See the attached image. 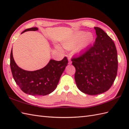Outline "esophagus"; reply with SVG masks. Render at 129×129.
Segmentation results:
<instances>
[{
  "mask_svg": "<svg viewBox=\"0 0 129 129\" xmlns=\"http://www.w3.org/2000/svg\"><path fill=\"white\" fill-rule=\"evenodd\" d=\"M68 60H69V64H71V63H72V61H71V60H70V57H68Z\"/></svg>",
  "mask_w": 129,
  "mask_h": 129,
  "instance_id": "1",
  "label": "esophagus"
}]
</instances>
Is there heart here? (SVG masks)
I'll list each match as a JSON object with an SVG mask.
<instances>
[{"mask_svg":"<svg viewBox=\"0 0 129 129\" xmlns=\"http://www.w3.org/2000/svg\"><path fill=\"white\" fill-rule=\"evenodd\" d=\"M94 39V37L90 33L78 32L62 43L65 49H70L74 48L75 53H80L87 48Z\"/></svg>","mask_w":129,"mask_h":129,"instance_id":"1","label":"heart"}]
</instances>
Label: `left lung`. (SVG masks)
Returning <instances> with one entry per match:
<instances>
[{"instance_id":"left-lung-1","label":"left lung","mask_w":129,"mask_h":129,"mask_svg":"<svg viewBox=\"0 0 129 129\" xmlns=\"http://www.w3.org/2000/svg\"><path fill=\"white\" fill-rule=\"evenodd\" d=\"M94 29L97 37L93 46L72 59L76 69V85L81 92L91 95L101 94L110 88L118 68L114 42L103 29Z\"/></svg>"}]
</instances>
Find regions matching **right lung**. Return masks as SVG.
Instances as JSON below:
<instances>
[{"label": "right lung", "instance_id": "add662e5", "mask_svg": "<svg viewBox=\"0 0 129 129\" xmlns=\"http://www.w3.org/2000/svg\"><path fill=\"white\" fill-rule=\"evenodd\" d=\"M38 30L36 27L27 29L22 33ZM68 63L67 57L61 61L51 59L42 69L30 72L19 68L14 60L12 49L10 53V68L16 84L24 92L31 95L44 96L53 92L57 87Z\"/></svg>", "mask_w": 129, "mask_h": 129}]
</instances>
